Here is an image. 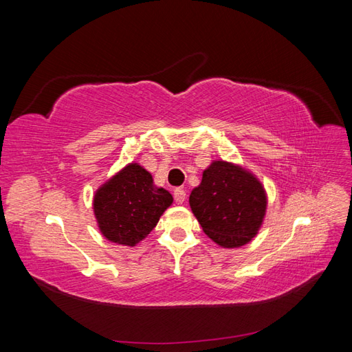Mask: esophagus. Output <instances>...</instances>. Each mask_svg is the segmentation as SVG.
<instances>
[{"instance_id":"1","label":"esophagus","mask_w":352,"mask_h":352,"mask_svg":"<svg viewBox=\"0 0 352 352\" xmlns=\"http://www.w3.org/2000/svg\"><path fill=\"white\" fill-rule=\"evenodd\" d=\"M173 197H175V201L177 202V204H184L185 199H186V192L182 188H176L175 192H173Z\"/></svg>"}]
</instances>
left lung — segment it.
I'll use <instances>...</instances> for the list:
<instances>
[{
    "label": "left lung",
    "instance_id": "1",
    "mask_svg": "<svg viewBox=\"0 0 352 352\" xmlns=\"http://www.w3.org/2000/svg\"><path fill=\"white\" fill-rule=\"evenodd\" d=\"M189 206L206 235L223 248H238L258 233L267 208L260 180L243 167L217 160L202 172Z\"/></svg>",
    "mask_w": 352,
    "mask_h": 352
}]
</instances>
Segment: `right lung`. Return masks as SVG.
<instances>
[{
    "label": "right lung",
    "instance_id": "1",
    "mask_svg": "<svg viewBox=\"0 0 352 352\" xmlns=\"http://www.w3.org/2000/svg\"><path fill=\"white\" fill-rule=\"evenodd\" d=\"M172 202V194L157 188L150 172L131 163L97 189L94 214L110 242L135 247L155 228Z\"/></svg>",
    "mask_w": 352,
    "mask_h": 352
}]
</instances>
